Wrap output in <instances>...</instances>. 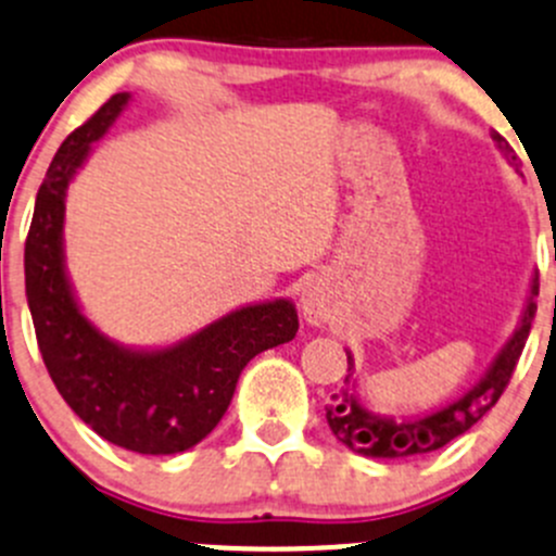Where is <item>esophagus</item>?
I'll return each instance as SVG.
<instances>
[{"label":"esophagus","mask_w":556,"mask_h":556,"mask_svg":"<svg viewBox=\"0 0 556 556\" xmlns=\"http://www.w3.org/2000/svg\"><path fill=\"white\" fill-rule=\"evenodd\" d=\"M301 315H304L306 323L312 326H323V323L331 317V301H328V288L320 282V279H309L304 282L299 293Z\"/></svg>","instance_id":"obj_1"}]
</instances>
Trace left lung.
<instances>
[{
	"label": "left lung",
	"mask_w": 556,
	"mask_h": 556,
	"mask_svg": "<svg viewBox=\"0 0 556 556\" xmlns=\"http://www.w3.org/2000/svg\"><path fill=\"white\" fill-rule=\"evenodd\" d=\"M494 141H497V147L503 149L508 157L514 154V149L508 147V141H505L500 132H494ZM535 295L538 279L532 282V295L530 301H527V309L519 328H516L510 342L503 348V353L497 355V361H494L492 369L486 371V377H483L467 396L448 404V407H443L440 413L399 424L391 421V418H377V415L366 413V409L350 396V375L344 377V386L342 391H339V396L326 407V421L328 427H331L333 438H337L339 443L348 445L350 451H355V454L377 456V459H396V456L432 454V451L443 448L451 440L465 434L472 424L481 421L483 415L497 404V399L503 396V391L508 388L516 364H519L521 358V350H525L527 344V337H530L532 317H535L538 312ZM348 364V371H353V358H350V355Z\"/></svg>",
	"instance_id": "obj_1"
}]
</instances>
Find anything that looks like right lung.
<instances>
[{
	"mask_svg": "<svg viewBox=\"0 0 556 556\" xmlns=\"http://www.w3.org/2000/svg\"><path fill=\"white\" fill-rule=\"evenodd\" d=\"M127 100L113 94L59 147L26 236V299L48 375L80 421L135 454H179L217 427L241 369L295 337L299 315L290 301L247 306L157 353L118 348L80 315L62 266L64 190Z\"/></svg>",
	"mask_w": 556,
	"mask_h": 556,
	"instance_id": "add662e5",
	"label": "right lung"
}]
</instances>
